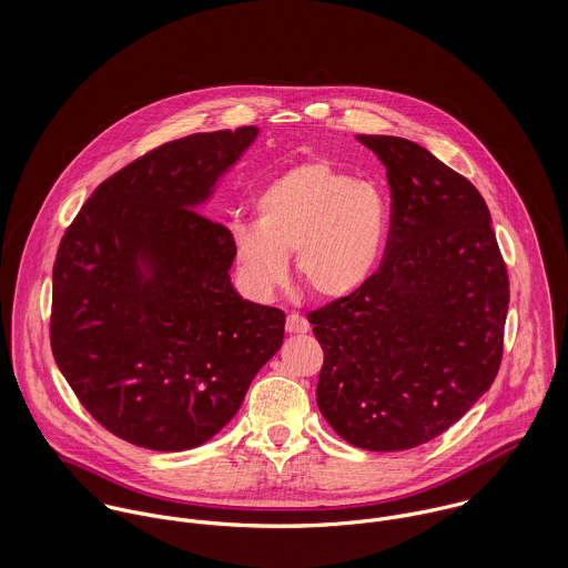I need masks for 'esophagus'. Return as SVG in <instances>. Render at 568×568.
<instances>
[{
  "mask_svg": "<svg viewBox=\"0 0 568 568\" xmlns=\"http://www.w3.org/2000/svg\"><path fill=\"white\" fill-rule=\"evenodd\" d=\"M308 329H311L308 320L302 317L300 313H291V315L286 317V332H291V334H304V332H308Z\"/></svg>",
  "mask_w": 568,
  "mask_h": 568,
  "instance_id": "1",
  "label": "esophagus"
}]
</instances>
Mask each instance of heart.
<instances>
[{
    "mask_svg": "<svg viewBox=\"0 0 568 568\" xmlns=\"http://www.w3.org/2000/svg\"><path fill=\"white\" fill-rule=\"evenodd\" d=\"M253 210L255 223L232 225V248L257 297L286 282L291 251L300 277L317 295L356 293L381 266L392 230L389 194L325 160L277 172L255 194Z\"/></svg>",
    "mask_w": 568,
    "mask_h": 568,
    "instance_id": "obj_1",
    "label": "heart"
}]
</instances>
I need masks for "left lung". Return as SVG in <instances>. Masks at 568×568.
Segmentation results:
<instances>
[{
    "instance_id": "1",
    "label": "left lung",
    "mask_w": 568,
    "mask_h": 568,
    "mask_svg": "<svg viewBox=\"0 0 568 568\" xmlns=\"http://www.w3.org/2000/svg\"><path fill=\"white\" fill-rule=\"evenodd\" d=\"M387 168L381 268L308 315L324 347L317 405L347 444L408 450L468 413L496 378L509 280L479 190L424 146L356 135Z\"/></svg>"
}]
</instances>
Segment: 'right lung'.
<instances>
[{"mask_svg": "<svg viewBox=\"0 0 568 568\" xmlns=\"http://www.w3.org/2000/svg\"><path fill=\"white\" fill-rule=\"evenodd\" d=\"M255 126L168 142L102 181L52 271L50 341L82 406L162 453L210 442L282 347L286 315L232 284V234L199 214Z\"/></svg>", "mask_w": 568, "mask_h": 568, "instance_id": "obj_1", "label": "right lung"}]
</instances>
